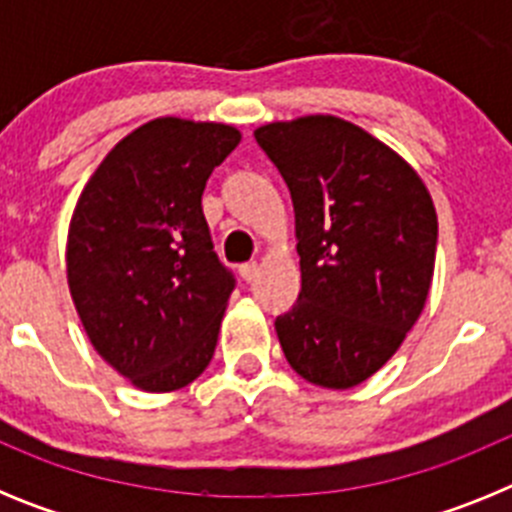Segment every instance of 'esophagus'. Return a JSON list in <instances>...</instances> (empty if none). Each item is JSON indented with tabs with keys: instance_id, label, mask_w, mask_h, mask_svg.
I'll return each instance as SVG.
<instances>
[{
	"instance_id": "obj_1",
	"label": "esophagus",
	"mask_w": 512,
	"mask_h": 512,
	"mask_svg": "<svg viewBox=\"0 0 512 512\" xmlns=\"http://www.w3.org/2000/svg\"><path fill=\"white\" fill-rule=\"evenodd\" d=\"M241 277H243V282H253V279L259 277V271H261V266L256 264V261H248V264H241Z\"/></svg>"
}]
</instances>
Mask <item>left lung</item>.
<instances>
[{
	"instance_id": "1",
	"label": "left lung",
	"mask_w": 512,
	"mask_h": 512,
	"mask_svg": "<svg viewBox=\"0 0 512 512\" xmlns=\"http://www.w3.org/2000/svg\"><path fill=\"white\" fill-rule=\"evenodd\" d=\"M295 205L302 289L274 320L289 366L348 390L392 359L423 312L438 220L423 179L354 122L310 115L253 133Z\"/></svg>"
}]
</instances>
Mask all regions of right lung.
<instances>
[{
	"label": "right lung",
	"mask_w": 512,
	"mask_h": 512,
	"mask_svg": "<svg viewBox=\"0 0 512 512\" xmlns=\"http://www.w3.org/2000/svg\"><path fill=\"white\" fill-rule=\"evenodd\" d=\"M238 143L230 125L158 117L107 153L76 202V312L97 354L140 390H182L215 354L235 277L212 251L202 192Z\"/></svg>",
	"instance_id": "obj_1"
}]
</instances>
